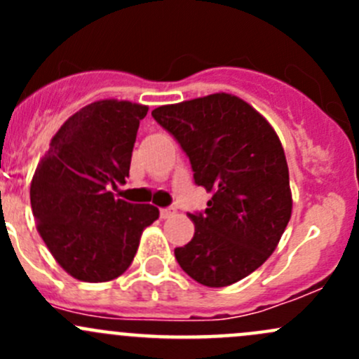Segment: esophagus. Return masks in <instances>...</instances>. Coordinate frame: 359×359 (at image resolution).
Returning a JSON list of instances; mask_svg holds the SVG:
<instances>
[{
  "label": "esophagus",
  "instance_id": "obj_1",
  "mask_svg": "<svg viewBox=\"0 0 359 359\" xmlns=\"http://www.w3.org/2000/svg\"><path fill=\"white\" fill-rule=\"evenodd\" d=\"M177 213L175 208H161V212H159V215H161L163 220L170 219V217H173Z\"/></svg>",
  "mask_w": 359,
  "mask_h": 359
}]
</instances>
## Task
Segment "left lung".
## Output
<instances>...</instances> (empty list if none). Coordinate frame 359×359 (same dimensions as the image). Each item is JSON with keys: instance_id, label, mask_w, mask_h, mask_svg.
<instances>
[{"instance_id": "left-lung-1", "label": "left lung", "mask_w": 359, "mask_h": 359, "mask_svg": "<svg viewBox=\"0 0 359 359\" xmlns=\"http://www.w3.org/2000/svg\"><path fill=\"white\" fill-rule=\"evenodd\" d=\"M153 118L189 156L194 182L212 193L208 208L189 215L194 236L175 259L198 283L222 288L259 269L292 217L283 146L271 123L233 93L159 106Z\"/></svg>"}]
</instances>
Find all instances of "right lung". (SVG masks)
<instances>
[{
	"label": "right lung",
	"mask_w": 359,
	"mask_h": 359,
	"mask_svg": "<svg viewBox=\"0 0 359 359\" xmlns=\"http://www.w3.org/2000/svg\"><path fill=\"white\" fill-rule=\"evenodd\" d=\"M149 107L104 99L81 107L50 140L31 180L36 229L72 278L104 283L132 264L144 229L159 217L149 203L114 198L125 184L139 123Z\"/></svg>",
	"instance_id": "add662e5"
}]
</instances>
